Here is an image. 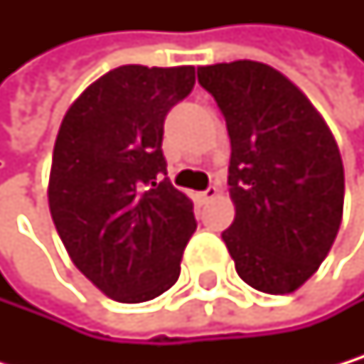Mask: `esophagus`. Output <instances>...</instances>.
<instances>
[{
    "instance_id": "1",
    "label": "esophagus",
    "mask_w": 364,
    "mask_h": 364,
    "mask_svg": "<svg viewBox=\"0 0 364 364\" xmlns=\"http://www.w3.org/2000/svg\"><path fill=\"white\" fill-rule=\"evenodd\" d=\"M216 194H218V188H216V186H209V188H207L205 192H200L198 196H200V200H209V198H214Z\"/></svg>"
}]
</instances>
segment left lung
<instances>
[{
  "label": "left lung",
  "mask_w": 364,
  "mask_h": 364,
  "mask_svg": "<svg viewBox=\"0 0 364 364\" xmlns=\"http://www.w3.org/2000/svg\"><path fill=\"white\" fill-rule=\"evenodd\" d=\"M231 139L235 218L223 240L255 290L286 295L314 275L343 218L338 146L308 97L255 60L198 67Z\"/></svg>",
  "instance_id": "1"
}]
</instances>
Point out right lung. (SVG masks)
Returning a JSON list of instances; mask_svg holds the SVG:
<instances>
[{
	"label": "right lung",
	"instance_id": "obj_1",
	"mask_svg": "<svg viewBox=\"0 0 364 364\" xmlns=\"http://www.w3.org/2000/svg\"><path fill=\"white\" fill-rule=\"evenodd\" d=\"M194 89V67L122 65L82 91L63 117L50 172L60 240L105 295L159 297L181 273L194 205L168 178V111Z\"/></svg>",
	"mask_w": 364,
	"mask_h": 364
}]
</instances>
